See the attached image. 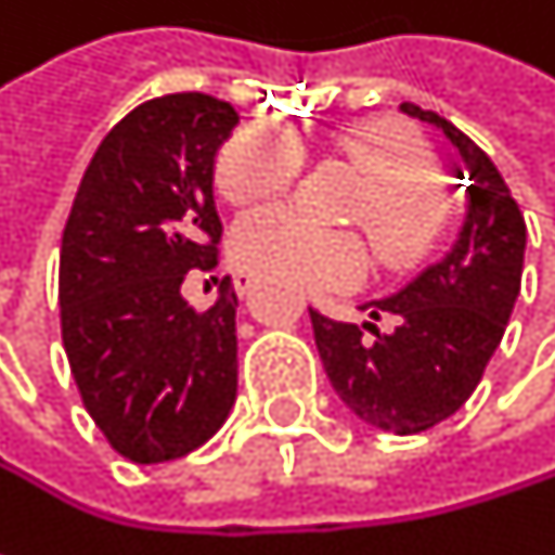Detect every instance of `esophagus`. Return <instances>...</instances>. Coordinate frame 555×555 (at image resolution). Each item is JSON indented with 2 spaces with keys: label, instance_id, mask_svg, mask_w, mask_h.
<instances>
[{
  "label": "esophagus",
  "instance_id": "1",
  "mask_svg": "<svg viewBox=\"0 0 555 555\" xmlns=\"http://www.w3.org/2000/svg\"><path fill=\"white\" fill-rule=\"evenodd\" d=\"M254 282H257V279L250 276V273H234V288H237V295H247V292L254 288Z\"/></svg>",
  "mask_w": 555,
  "mask_h": 555
}]
</instances>
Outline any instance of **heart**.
<instances>
[{
	"mask_svg": "<svg viewBox=\"0 0 555 555\" xmlns=\"http://www.w3.org/2000/svg\"><path fill=\"white\" fill-rule=\"evenodd\" d=\"M334 151L363 179L350 221L363 224L388 267H404L440 237L450 202L434 179L430 147L401 121L360 118L334 131ZM301 144L279 121L234 131L215 164L218 189L234 205L267 202L288 189L301 169ZM237 267L295 288H337L363 276L366 250L357 234L321 231L288 208H260L231 234Z\"/></svg>",
	"mask_w": 555,
	"mask_h": 555,
	"instance_id": "1",
	"label": "heart"
}]
</instances>
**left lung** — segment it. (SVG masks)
I'll list each match as a JSON object with an SVG mask.
<instances>
[{"label": "left lung", "mask_w": 555, "mask_h": 555, "mask_svg": "<svg viewBox=\"0 0 555 555\" xmlns=\"http://www.w3.org/2000/svg\"><path fill=\"white\" fill-rule=\"evenodd\" d=\"M401 112L434 125L456 147V179L469 176L466 221L437 263L360 305L370 321L347 324L311 311V327L331 386L360 421L388 434H421L466 404L499 350L520 295L527 224L482 147L437 112L411 102H401ZM383 313L396 321L388 335L372 324Z\"/></svg>", "instance_id": "8db88e82"}]
</instances>
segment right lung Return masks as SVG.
Masks as SVG:
<instances>
[{"label":"right lung","instance_id":"obj_1","mask_svg":"<svg viewBox=\"0 0 555 555\" xmlns=\"http://www.w3.org/2000/svg\"><path fill=\"white\" fill-rule=\"evenodd\" d=\"M237 121L202 92L138 105L99 144L63 228V350L95 427L141 466L198 450L237 398L231 279L205 311L182 298L189 270L218 263L215 157Z\"/></svg>","mask_w":555,"mask_h":555}]
</instances>
